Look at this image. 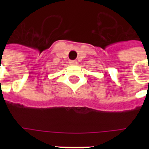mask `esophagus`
I'll use <instances>...</instances> for the list:
<instances>
[{"label":"esophagus","mask_w":149,"mask_h":149,"mask_svg":"<svg viewBox=\"0 0 149 149\" xmlns=\"http://www.w3.org/2000/svg\"><path fill=\"white\" fill-rule=\"evenodd\" d=\"M70 65H77V64H78V63H77V60L70 61Z\"/></svg>","instance_id":"esophagus-1"}]
</instances>
